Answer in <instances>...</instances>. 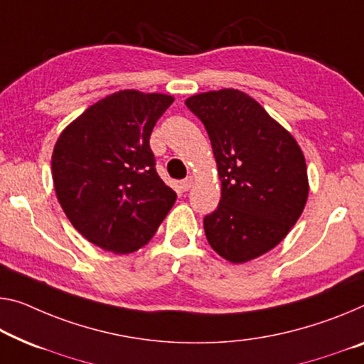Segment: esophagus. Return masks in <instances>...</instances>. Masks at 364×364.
<instances>
[{"label": "esophagus", "mask_w": 364, "mask_h": 364, "mask_svg": "<svg viewBox=\"0 0 364 364\" xmlns=\"http://www.w3.org/2000/svg\"><path fill=\"white\" fill-rule=\"evenodd\" d=\"M193 182H195V178H193L192 176H190V177H187V178H186V181H182V182H181V188L183 190V192H188L190 187L193 186Z\"/></svg>", "instance_id": "34e87169"}]
</instances>
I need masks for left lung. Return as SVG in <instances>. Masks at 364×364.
<instances>
[{
	"label": "left lung",
	"instance_id": "obj_1",
	"mask_svg": "<svg viewBox=\"0 0 364 364\" xmlns=\"http://www.w3.org/2000/svg\"><path fill=\"white\" fill-rule=\"evenodd\" d=\"M208 132L221 200L203 220L218 255L245 264L282 242L303 213L309 181L294 136L249 94L200 92L186 100Z\"/></svg>",
	"mask_w": 364,
	"mask_h": 364
}]
</instances>
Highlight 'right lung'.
<instances>
[{"instance_id": "obj_1", "label": "right lung", "mask_w": 364, "mask_h": 364, "mask_svg": "<svg viewBox=\"0 0 364 364\" xmlns=\"http://www.w3.org/2000/svg\"><path fill=\"white\" fill-rule=\"evenodd\" d=\"M172 102L169 94L136 89L109 94L55 143L52 176L61 208L77 232L107 252L144 247L176 203L149 148L151 132Z\"/></svg>"}]
</instances>
